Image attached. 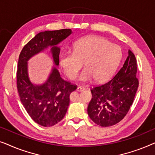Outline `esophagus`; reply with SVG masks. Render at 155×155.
Returning a JSON list of instances; mask_svg holds the SVG:
<instances>
[{
  "label": "esophagus",
  "mask_w": 155,
  "mask_h": 155,
  "mask_svg": "<svg viewBox=\"0 0 155 155\" xmlns=\"http://www.w3.org/2000/svg\"><path fill=\"white\" fill-rule=\"evenodd\" d=\"M84 87H81V86H79V87H77V91L78 92H81V91H83V90H84Z\"/></svg>",
  "instance_id": "34e87169"
}]
</instances>
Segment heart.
<instances>
[{
    "instance_id": "1",
    "label": "heart",
    "mask_w": 155,
    "mask_h": 155,
    "mask_svg": "<svg viewBox=\"0 0 155 155\" xmlns=\"http://www.w3.org/2000/svg\"><path fill=\"white\" fill-rule=\"evenodd\" d=\"M122 58V50L117 44L103 37L88 36L78 40L73 51L61 54L59 64L70 80L77 78L83 67L85 69L80 76L82 82L94 78L97 82H104L111 78Z\"/></svg>"
}]
</instances>
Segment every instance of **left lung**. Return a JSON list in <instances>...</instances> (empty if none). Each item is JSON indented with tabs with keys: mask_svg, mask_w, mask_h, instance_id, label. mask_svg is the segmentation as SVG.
I'll return each instance as SVG.
<instances>
[{
	"mask_svg": "<svg viewBox=\"0 0 155 155\" xmlns=\"http://www.w3.org/2000/svg\"><path fill=\"white\" fill-rule=\"evenodd\" d=\"M137 61L133 53L109 81L91 90L92 98L87 113L93 122L102 127L114 126L124 118L134 100L138 79L136 78Z\"/></svg>",
	"mask_w": 155,
	"mask_h": 155,
	"instance_id": "left-lung-1",
	"label": "left lung"
}]
</instances>
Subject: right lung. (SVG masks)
I'll use <instances>...</instances> for the list:
<instances>
[{"label": "right lung", "mask_w": 155, "mask_h": 155, "mask_svg": "<svg viewBox=\"0 0 155 155\" xmlns=\"http://www.w3.org/2000/svg\"><path fill=\"white\" fill-rule=\"evenodd\" d=\"M72 30L44 31L37 34L21 51L17 70V87L23 107L29 116L39 125L53 126L64 118L70 103V94L77 89L61 77L59 65L61 48L58 44L71 35ZM51 47L55 66L47 81L35 85L29 80L27 62L31 57Z\"/></svg>", "instance_id": "add662e5"}]
</instances>
